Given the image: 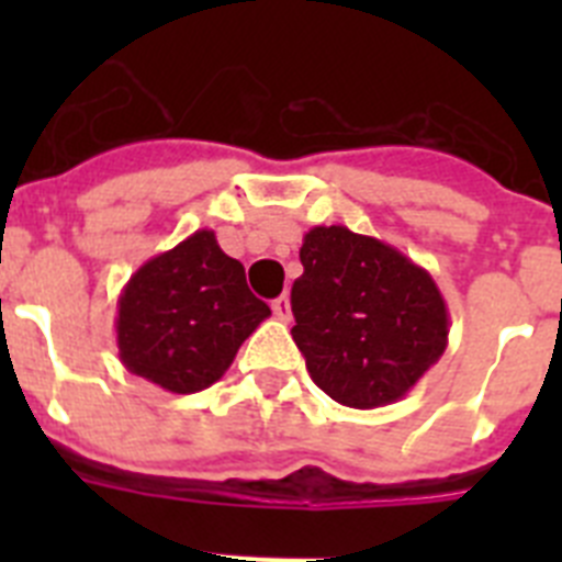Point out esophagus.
I'll return each instance as SVG.
<instances>
[{
    "label": "esophagus",
    "instance_id": "1",
    "mask_svg": "<svg viewBox=\"0 0 562 562\" xmlns=\"http://www.w3.org/2000/svg\"><path fill=\"white\" fill-rule=\"evenodd\" d=\"M272 315L278 317V321H290L292 317V306H290V295H281L272 301Z\"/></svg>",
    "mask_w": 562,
    "mask_h": 562
}]
</instances>
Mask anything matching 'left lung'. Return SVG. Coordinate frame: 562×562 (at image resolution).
<instances>
[{
    "instance_id": "obj_1",
    "label": "left lung",
    "mask_w": 562,
    "mask_h": 562,
    "mask_svg": "<svg viewBox=\"0 0 562 562\" xmlns=\"http://www.w3.org/2000/svg\"><path fill=\"white\" fill-rule=\"evenodd\" d=\"M292 284V340L346 408L402 400L448 349L450 315L428 270L349 227H312Z\"/></svg>"
}]
</instances>
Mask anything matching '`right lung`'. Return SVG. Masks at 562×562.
I'll use <instances>...</instances> for the list:
<instances>
[{
	"instance_id": "add662e5",
	"label": "right lung",
	"mask_w": 562,
	"mask_h": 562,
	"mask_svg": "<svg viewBox=\"0 0 562 562\" xmlns=\"http://www.w3.org/2000/svg\"><path fill=\"white\" fill-rule=\"evenodd\" d=\"M270 317L247 286L241 261L213 231H196L148 258L117 297V355L132 374L196 394L231 369L238 346Z\"/></svg>"
}]
</instances>
